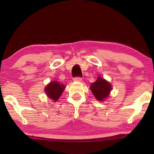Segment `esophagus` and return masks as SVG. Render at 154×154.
<instances>
[{
	"label": "esophagus",
	"mask_w": 154,
	"mask_h": 154,
	"mask_svg": "<svg viewBox=\"0 0 154 154\" xmlns=\"http://www.w3.org/2000/svg\"><path fill=\"white\" fill-rule=\"evenodd\" d=\"M73 81L75 82H81L82 81V79L81 77H75L74 79H73Z\"/></svg>",
	"instance_id": "esophagus-1"
}]
</instances>
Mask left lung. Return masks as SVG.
Masks as SVG:
<instances>
[{"mask_svg":"<svg viewBox=\"0 0 154 154\" xmlns=\"http://www.w3.org/2000/svg\"><path fill=\"white\" fill-rule=\"evenodd\" d=\"M90 90L97 100L103 101L109 96V92L111 90V85L104 79L98 77L97 80L91 84Z\"/></svg>","mask_w":154,"mask_h":154,"instance_id":"left-lung-1","label":"left lung"}]
</instances>
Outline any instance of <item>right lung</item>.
I'll use <instances>...</instances> for the list:
<instances>
[{
	"instance_id": "1",
	"label": "right lung",
	"mask_w": 154,
	"mask_h": 154,
	"mask_svg": "<svg viewBox=\"0 0 154 154\" xmlns=\"http://www.w3.org/2000/svg\"><path fill=\"white\" fill-rule=\"evenodd\" d=\"M64 88V85H61L56 81H52L46 86L45 91L49 98H51L54 101H57L60 98Z\"/></svg>"
}]
</instances>
